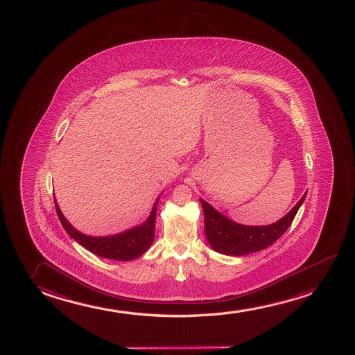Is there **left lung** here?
I'll use <instances>...</instances> for the list:
<instances>
[{
	"instance_id": "obj_1",
	"label": "left lung",
	"mask_w": 355,
	"mask_h": 355,
	"mask_svg": "<svg viewBox=\"0 0 355 355\" xmlns=\"http://www.w3.org/2000/svg\"><path fill=\"white\" fill-rule=\"evenodd\" d=\"M306 192L284 218L274 224L264 226H248L235 223L200 198L205 213V236L210 247L218 253L234 257L264 250L279 240L290 227L300 205L304 202Z\"/></svg>"
}]
</instances>
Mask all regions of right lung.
I'll return each mask as SVG.
<instances>
[{
	"label": "right lung",
	"instance_id": "obj_1",
	"mask_svg": "<svg viewBox=\"0 0 355 355\" xmlns=\"http://www.w3.org/2000/svg\"><path fill=\"white\" fill-rule=\"evenodd\" d=\"M55 198V210L60 218V224L63 225L68 235L80 243L91 253L98 255L105 259L121 260L129 261L139 258L150 248L155 240V213L157 205L159 198H157L152 208L150 216L144 224L137 225L129 230L123 231L120 234L112 236H89L81 234L76 230L73 225L67 220L63 213L60 211V205Z\"/></svg>",
	"mask_w": 355,
	"mask_h": 355
}]
</instances>
